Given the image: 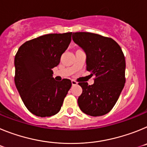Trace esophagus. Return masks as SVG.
Returning a JSON list of instances; mask_svg holds the SVG:
<instances>
[{
	"label": "esophagus",
	"mask_w": 147,
	"mask_h": 147,
	"mask_svg": "<svg viewBox=\"0 0 147 147\" xmlns=\"http://www.w3.org/2000/svg\"><path fill=\"white\" fill-rule=\"evenodd\" d=\"M71 84H72L73 86H74V85H77V82H76V81H74V80H72V81H71Z\"/></svg>",
	"instance_id": "esophagus-1"
}]
</instances>
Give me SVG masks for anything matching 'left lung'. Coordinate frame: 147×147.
<instances>
[{
    "mask_svg": "<svg viewBox=\"0 0 147 147\" xmlns=\"http://www.w3.org/2000/svg\"><path fill=\"white\" fill-rule=\"evenodd\" d=\"M72 39L86 54V67L94 83L80 82L78 105L84 113L101 116L115 105L125 84V57L113 39L89 32L73 33Z\"/></svg>",
    "mask_w": 147,
    "mask_h": 147,
    "instance_id": "1",
    "label": "left lung"
}]
</instances>
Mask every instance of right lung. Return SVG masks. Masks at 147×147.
<instances>
[{"label":"right lung","mask_w":147,"mask_h":147,"mask_svg":"<svg viewBox=\"0 0 147 147\" xmlns=\"http://www.w3.org/2000/svg\"><path fill=\"white\" fill-rule=\"evenodd\" d=\"M71 34L42 35L23 43L15 55V86L26 107L37 116L57 113L71 88L70 80H54L52 69L59 65Z\"/></svg>","instance_id":"obj_1"}]
</instances>
